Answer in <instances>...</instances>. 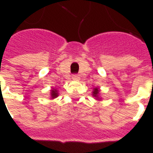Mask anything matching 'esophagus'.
I'll use <instances>...</instances> for the list:
<instances>
[{
    "mask_svg": "<svg viewBox=\"0 0 153 153\" xmlns=\"http://www.w3.org/2000/svg\"><path fill=\"white\" fill-rule=\"evenodd\" d=\"M72 79H73V80H78V79H79V76H78L77 74H74L73 76H72Z\"/></svg>",
    "mask_w": 153,
    "mask_h": 153,
    "instance_id": "34e87169",
    "label": "esophagus"
}]
</instances>
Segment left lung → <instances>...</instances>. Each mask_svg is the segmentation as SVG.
Returning <instances> with one entry per match:
<instances>
[{
    "label": "left lung",
    "mask_w": 153,
    "mask_h": 153,
    "mask_svg": "<svg viewBox=\"0 0 153 153\" xmlns=\"http://www.w3.org/2000/svg\"><path fill=\"white\" fill-rule=\"evenodd\" d=\"M100 92H101V90H100L99 88H97V87H95L93 90V93H92V95L93 97L97 101H101L102 100V97H100Z\"/></svg>",
    "instance_id": "8db88e82"
}]
</instances>
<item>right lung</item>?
<instances>
[{"label": "right lung", "mask_w": 153, "mask_h": 153, "mask_svg": "<svg viewBox=\"0 0 153 153\" xmlns=\"http://www.w3.org/2000/svg\"><path fill=\"white\" fill-rule=\"evenodd\" d=\"M59 96V93H58V90L56 88H51V93H50V97L51 99H55L57 97Z\"/></svg>", "instance_id": "obj_1"}]
</instances>
